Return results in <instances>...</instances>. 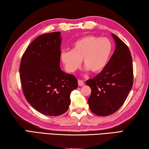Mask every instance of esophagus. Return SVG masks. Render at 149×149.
Wrapping results in <instances>:
<instances>
[{
  "mask_svg": "<svg viewBox=\"0 0 149 149\" xmlns=\"http://www.w3.org/2000/svg\"><path fill=\"white\" fill-rule=\"evenodd\" d=\"M78 84H79V86H82L84 85V82L81 80H78Z\"/></svg>",
  "mask_w": 149,
  "mask_h": 149,
  "instance_id": "esophagus-1",
  "label": "esophagus"
}]
</instances>
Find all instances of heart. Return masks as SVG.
<instances>
[{"mask_svg": "<svg viewBox=\"0 0 149 149\" xmlns=\"http://www.w3.org/2000/svg\"><path fill=\"white\" fill-rule=\"evenodd\" d=\"M113 44L108 38L86 35L72 44L71 51H63L61 60L67 71L73 72L81 66L83 61L85 69L97 74L105 69L113 53Z\"/></svg>", "mask_w": 149, "mask_h": 149, "instance_id": "b5f03b06", "label": "heart"}]
</instances>
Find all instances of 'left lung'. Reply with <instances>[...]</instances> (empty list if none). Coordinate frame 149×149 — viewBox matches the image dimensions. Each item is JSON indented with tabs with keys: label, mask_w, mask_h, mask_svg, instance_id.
Returning <instances> with one entry per match:
<instances>
[{
	"label": "left lung",
	"mask_w": 149,
	"mask_h": 149,
	"mask_svg": "<svg viewBox=\"0 0 149 149\" xmlns=\"http://www.w3.org/2000/svg\"><path fill=\"white\" fill-rule=\"evenodd\" d=\"M112 36L116 49L109 64L97 76L86 81L92 90L88 100L90 109L98 116H109L118 111L133 86L134 71L130 49L115 35Z\"/></svg>",
	"instance_id": "left-lung-1"
}]
</instances>
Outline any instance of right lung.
<instances>
[{"label":"right lung","mask_w":149,"mask_h":149,"mask_svg":"<svg viewBox=\"0 0 149 149\" xmlns=\"http://www.w3.org/2000/svg\"><path fill=\"white\" fill-rule=\"evenodd\" d=\"M61 44V32L38 36L26 49L19 67L26 100L36 111L49 116L68 110L70 93L78 87L76 77L60 69Z\"/></svg>","instance_id":"obj_1"}]
</instances>
